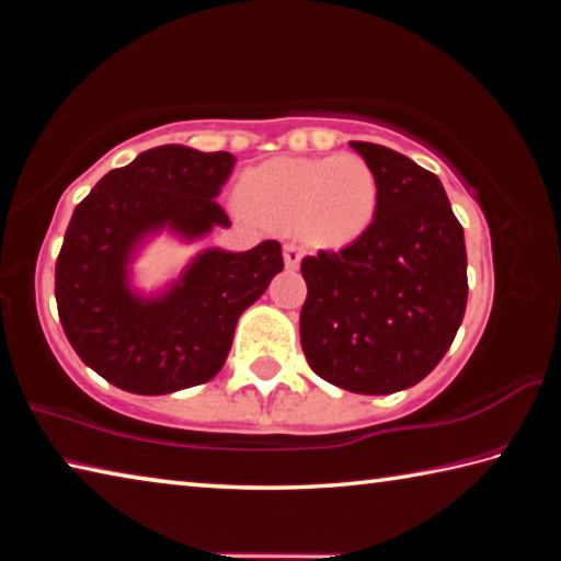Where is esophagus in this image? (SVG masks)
<instances>
[{
	"label": "esophagus",
	"instance_id": "1",
	"mask_svg": "<svg viewBox=\"0 0 561 561\" xmlns=\"http://www.w3.org/2000/svg\"><path fill=\"white\" fill-rule=\"evenodd\" d=\"M301 257H304V247L299 242L284 244V264H287L289 270H297Z\"/></svg>",
	"mask_w": 561,
	"mask_h": 561
}]
</instances>
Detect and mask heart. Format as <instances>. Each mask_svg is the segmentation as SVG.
I'll return each mask as SVG.
<instances>
[{
    "mask_svg": "<svg viewBox=\"0 0 561 561\" xmlns=\"http://www.w3.org/2000/svg\"><path fill=\"white\" fill-rule=\"evenodd\" d=\"M247 210L274 227H304L327 244L356 240L378 210L374 168L356 153L327 158H277L244 173Z\"/></svg>",
    "mask_w": 561,
    "mask_h": 561,
    "instance_id": "obj_1",
    "label": "heart"
}]
</instances>
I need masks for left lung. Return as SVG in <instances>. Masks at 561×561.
Wrapping results in <instances>:
<instances>
[{
  "label": "left lung",
  "instance_id": "left-lung-1",
  "mask_svg": "<svg viewBox=\"0 0 561 561\" xmlns=\"http://www.w3.org/2000/svg\"><path fill=\"white\" fill-rule=\"evenodd\" d=\"M348 146L374 168L378 210L344 250L301 260L299 334L317 376L383 396L423 381L450 348L468 304V254L431 170L391 148Z\"/></svg>",
  "mask_w": 561,
  "mask_h": 561
}]
</instances>
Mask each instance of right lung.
<instances>
[{
	"mask_svg": "<svg viewBox=\"0 0 561 561\" xmlns=\"http://www.w3.org/2000/svg\"><path fill=\"white\" fill-rule=\"evenodd\" d=\"M234 156L160 146L103 175L76 205L56 257V309L79 358L128 393L201 386L230 354L237 319L284 270L282 244L207 250L165 297L140 301L126 287L133 247L158 227L197 237L230 217L217 193Z\"/></svg>",
	"mask_w": 561,
	"mask_h": 561,
	"instance_id": "obj_1",
	"label": "right lung"
}]
</instances>
